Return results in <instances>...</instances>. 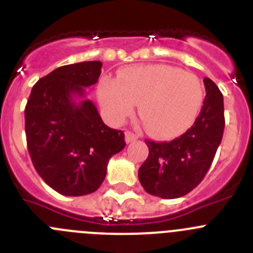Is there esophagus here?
<instances>
[{
  "instance_id": "1",
  "label": "esophagus",
  "mask_w": 253,
  "mask_h": 253,
  "mask_svg": "<svg viewBox=\"0 0 253 253\" xmlns=\"http://www.w3.org/2000/svg\"><path fill=\"white\" fill-rule=\"evenodd\" d=\"M137 139H138L137 134L131 133V131H126V133H125V142L126 143H131Z\"/></svg>"
}]
</instances>
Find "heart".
<instances>
[{
  "label": "heart",
  "mask_w": 253,
  "mask_h": 253,
  "mask_svg": "<svg viewBox=\"0 0 253 253\" xmlns=\"http://www.w3.org/2000/svg\"><path fill=\"white\" fill-rule=\"evenodd\" d=\"M204 96L198 76L169 64L129 67L99 86L100 104L111 122L124 120L139 102L147 130L162 139L178 137L194 124Z\"/></svg>",
  "instance_id": "b5f03b06"
}]
</instances>
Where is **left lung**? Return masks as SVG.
Masks as SVG:
<instances>
[{"mask_svg": "<svg viewBox=\"0 0 253 253\" xmlns=\"http://www.w3.org/2000/svg\"><path fill=\"white\" fill-rule=\"evenodd\" d=\"M204 86L202 110L186 133L171 142L146 140L149 154L138 177L151 195L162 199L186 195L211 166L224 131V105L222 92L210 78H204Z\"/></svg>", "mask_w": 253, "mask_h": 253, "instance_id": "8db88e82", "label": "left lung"}]
</instances>
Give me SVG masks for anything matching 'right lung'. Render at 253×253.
Wrapping results in <instances>:
<instances>
[{"mask_svg": "<svg viewBox=\"0 0 253 253\" xmlns=\"http://www.w3.org/2000/svg\"><path fill=\"white\" fill-rule=\"evenodd\" d=\"M100 60L59 67L40 78L25 107V133L39 176L57 193L82 196L99 189L107 163L125 147L124 133L104 124L86 88Z\"/></svg>", "mask_w": 253, "mask_h": 253, "instance_id": "add662e5", "label": "right lung"}]
</instances>
